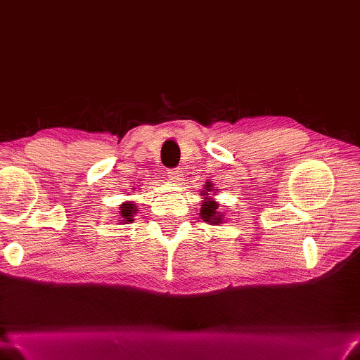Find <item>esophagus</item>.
Here are the masks:
<instances>
[{
	"instance_id": "esophagus-1",
	"label": "esophagus",
	"mask_w": 360,
	"mask_h": 360,
	"mask_svg": "<svg viewBox=\"0 0 360 360\" xmlns=\"http://www.w3.org/2000/svg\"><path fill=\"white\" fill-rule=\"evenodd\" d=\"M169 178L172 182H179L182 179V170L181 169H173L169 172Z\"/></svg>"
}]
</instances>
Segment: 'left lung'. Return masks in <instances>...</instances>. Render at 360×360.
I'll list each match as a JSON object with an SVG mask.
<instances>
[{"mask_svg": "<svg viewBox=\"0 0 360 360\" xmlns=\"http://www.w3.org/2000/svg\"><path fill=\"white\" fill-rule=\"evenodd\" d=\"M205 190L200 191V196H202V202H200V219H204L207 224L212 225H219L224 221V214L219 212V204L210 196L213 191L212 184H207L204 187Z\"/></svg>", "mask_w": 360, "mask_h": 360, "instance_id": "left-lung-1", "label": "left lung"}]
</instances>
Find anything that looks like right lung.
Instances as JSON below:
<instances>
[{
    "label": "right lung",
    "instance_id": "right-lung-1",
    "mask_svg": "<svg viewBox=\"0 0 360 360\" xmlns=\"http://www.w3.org/2000/svg\"><path fill=\"white\" fill-rule=\"evenodd\" d=\"M138 212V205L133 202V200H129V202H124L120 205V224H129V222H133L135 219H133V216H135V213Z\"/></svg>",
    "mask_w": 360,
    "mask_h": 360
}]
</instances>
